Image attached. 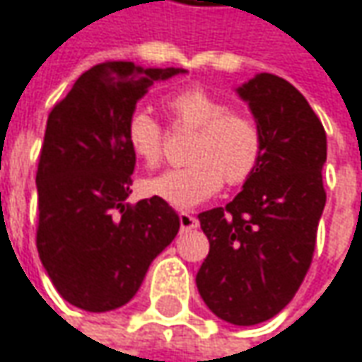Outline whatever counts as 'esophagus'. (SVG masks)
I'll return each mask as SVG.
<instances>
[{
  "label": "esophagus",
  "instance_id": "1",
  "mask_svg": "<svg viewBox=\"0 0 362 362\" xmlns=\"http://www.w3.org/2000/svg\"><path fill=\"white\" fill-rule=\"evenodd\" d=\"M198 227V218L192 216L190 212H182L180 214V228L182 230H192Z\"/></svg>",
  "mask_w": 362,
  "mask_h": 362
}]
</instances>
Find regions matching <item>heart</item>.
I'll list each match as a JSON object with an SVG mask.
<instances>
[{
	"mask_svg": "<svg viewBox=\"0 0 362 362\" xmlns=\"http://www.w3.org/2000/svg\"><path fill=\"white\" fill-rule=\"evenodd\" d=\"M164 107L176 123L197 129L188 153L192 164L144 180L146 194L178 209H192L214 197L225 180L243 184L253 176L263 156V135L255 119L230 111L225 99L202 87L170 93ZM125 139L141 162L148 165L160 162L162 129L146 107H135L127 115Z\"/></svg>",
	"mask_w": 362,
	"mask_h": 362,
	"instance_id": "heart-1",
	"label": "heart"
}]
</instances>
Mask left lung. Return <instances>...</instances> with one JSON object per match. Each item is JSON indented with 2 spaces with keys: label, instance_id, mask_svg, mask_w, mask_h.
Masks as SVG:
<instances>
[{
  "label": "left lung",
  "instance_id": "8db88e82",
  "mask_svg": "<svg viewBox=\"0 0 362 362\" xmlns=\"http://www.w3.org/2000/svg\"><path fill=\"white\" fill-rule=\"evenodd\" d=\"M235 90L259 125L263 156L227 206L198 214L211 249L197 288L214 316L253 326L288 306L310 269L326 204V134L304 95L275 74Z\"/></svg>",
  "mask_w": 362,
  "mask_h": 362
}]
</instances>
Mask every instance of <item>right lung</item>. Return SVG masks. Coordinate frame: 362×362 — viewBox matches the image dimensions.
<instances>
[{
  "label": "right lung",
  "mask_w": 362,
  "mask_h": 362,
  "mask_svg": "<svg viewBox=\"0 0 362 362\" xmlns=\"http://www.w3.org/2000/svg\"><path fill=\"white\" fill-rule=\"evenodd\" d=\"M184 72L103 62L83 72L48 115L36 174V245L46 274L72 306H125L178 235L180 216L165 200L125 202L135 168L125 121L156 81Z\"/></svg>",
  "instance_id": "obj_1"
}]
</instances>
